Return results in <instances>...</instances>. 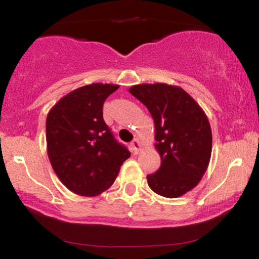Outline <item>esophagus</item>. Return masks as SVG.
<instances>
[{
	"label": "esophagus",
	"mask_w": 259,
	"mask_h": 259,
	"mask_svg": "<svg viewBox=\"0 0 259 259\" xmlns=\"http://www.w3.org/2000/svg\"><path fill=\"white\" fill-rule=\"evenodd\" d=\"M131 146H132V151H133L134 154H139L140 151H141V148H143V147H141L140 141L138 140V139H134L132 141V144H131Z\"/></svg>",
	"instance_id": "obj_1"
}]
</instances>
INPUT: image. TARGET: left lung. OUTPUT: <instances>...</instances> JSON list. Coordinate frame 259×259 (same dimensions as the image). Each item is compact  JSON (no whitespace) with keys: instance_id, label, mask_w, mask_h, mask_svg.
Segmentation results:
<instances>
[{"instance_id":"left-lung-1","label":"left lung","mask_w":259,"mask_h":259,"mask_svg":"<svg viewBox=\"0 0 259 259\" xmlns=\"http://www.w3.org/2000/svg\"><path fill=\"white\" fill-rule=\"evenodd\" d=\"M128 91L154 120L155 148L161 165L147 176L148 186L166 198L183 196L198 185L210 162L212 132L206 114L178 86L143 83Z\"/></svg>"}]
</instances>
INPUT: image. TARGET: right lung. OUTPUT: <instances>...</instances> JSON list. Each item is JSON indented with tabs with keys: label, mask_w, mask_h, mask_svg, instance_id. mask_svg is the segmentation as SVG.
Listing matches in <instances>:
<instances>
[{
	"label": "right lung",
	"mask_w": 259,
	"mask_h": 259,
	"mask_svg": "<svg viewBox=\"0 0 259 259\" xmlns=\"http://www.w3.org/2000/svg\"><path fill=\"white\" fill-rule=\"evenodd\" d=\"M118 84L92 83L56 102L46 120L47 153L61 183L72 192L94 197L114 183L130 158L106 125L102 106Z\"/></svg>",
	"instance_id": "right-lung-1"
}]
</instances>
